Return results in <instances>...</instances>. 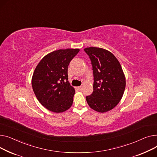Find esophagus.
<instances>
[{
    "label": "esophagus",
    "mask_w": 157,
    "mask_h": 157,
    "mask_svg": "<svg viewBox=\"0 0 157 157\" xmlns=\"http://www.w3.org/2000/svg\"><path fill=\"white\" fill-rule=\"evenodd\" d=\"M77 89H78L79 90H82V86L77 87Z\"/></svg>",
    "instance_id": "1"
}]
</instances>
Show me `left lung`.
Segmentation results:
<instances>
[{"label": "left lung", "instance_id": "1", "mask_svg": "<svg viewBox=\"0 0 157 157\" xmlns=\"http://www.w3.org/2000/svg\"><path fill=\"white\" fill-rule=\"evenodd\" d=\"M89 56L93 70V92L86 96L89 106L104 113L115 107L122 99L125 88V78L118 59L109 51L90 47L84 49Z\"/></svg>", "mask_w": 157, "mask_h": 157}]
</instances>
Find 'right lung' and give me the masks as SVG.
I'll list each match as a JSON object with an SVG mask.
<instances>
[{
    "label": "right lung",
    "instance_id": "right-lung-1",
    "mask_svg": "<svg viewBox=\"0 0 157 157\" xmlns=\"http://www.w3.org/2000/svg\"><path fill=\"white\" fill-rule=\"evenodd\" d=\"M79 51H54L44 56L35 69L32 80L34 93L41 105L52 112H63L72 105L75 91L68 81V67Z\"/></svg>",
    "mask_w": 157,
    "mask_h": 157
}]
</instances>
